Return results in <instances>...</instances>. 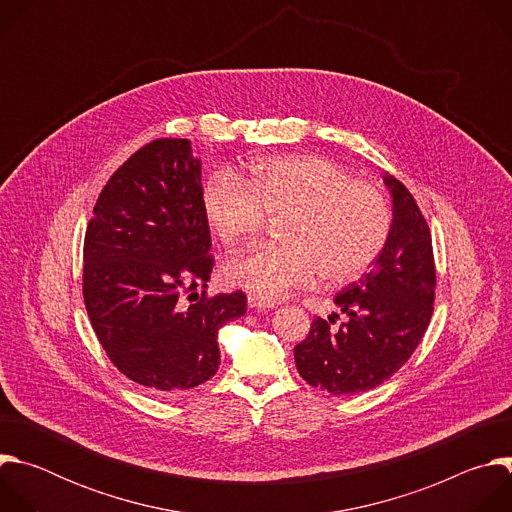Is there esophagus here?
<instances>
[{"instance_id":"obj_1","label":"esophagus","mask_w":512,"mask_h":512,"mask_svg":"<svg viewBox=\"0 0 512 512\" xmlns=\"http://www.w3.org/2000/svg\"><path fill=\"white\" fill-rule=\"evenodd\" d=\"M247 304H249V308H255V310H269V308H273V302L261 300V298L255 296V294H249V296H247Z\"/></svg>"}]
</instances>
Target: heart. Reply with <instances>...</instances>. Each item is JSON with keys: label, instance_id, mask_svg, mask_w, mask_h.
<instances>
[{"label": "heart", "instance_id": "1", "mask_svg": "<svg viewBox=\"0 0 512 512\" xmlns=\"http://www.w3.org/2000/svg\"><path fill=\"white\" fill-rule=\"evenodd\" d=\"M204 210L225 245L253 241L269 216H287L283 245L255 247L225 265L231 285L267 302L310 287L320 275L330 283L358 279L391 233L387 196L322 156L263 162L251 184L229 170L216 172L204 188Z\"/></svg>", "mask_w": 512, "mask_h": 512}]
</instances>
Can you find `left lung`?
Listing matches in <instances>:
<instances>
[{"label":"left lung","mask_w":512,"mask_h":512,"mask_svg":"<svg viewBox=\"0 0 512 512\" xmlns=\"http://www.w3.org/2000/svg\"><path fill=\"white\" fill-rule=\"evenodd\" d=\"M385 184L393 198L391 233L371 271L334 298L348 318L336 330L332 316L316 318L294 348L300 377L332 395L371 391L391 379L433 314L435 263L425 216L403 182L385 174Z\"/></svg>","instance_id":"8db88e82"}]
</instances>
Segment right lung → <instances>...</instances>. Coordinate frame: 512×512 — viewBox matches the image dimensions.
Wrapping results in <instances>:
<instances>
[{"label": "right lung", "mask_w": 512, "mask_h": 512, "mask_svg": "<svg viewBox=\"0 0 512 512\" xmlns=\"http://www.w3.org/2000/svg\"><path fill=\"white\" fill-rule=\"evenodd\" d=\"M188 139L145 143L101 190L85 235L83 298L117 371L154 397L206 383L221 364L216 334L247 296L206 294L214 265Z\"/></svg>", "instance_id": "right-lung-1"}]
</instances>
